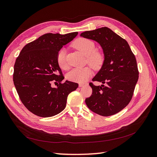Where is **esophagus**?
<instances>
[{
	"instance_id": "esophagus-1",
	"label": "esophagus",
	"mask_w": 157,
	"mask_h": 157,
	"mask_svg": "<svg viewBox=\"0 0 157 157\" xmlns=\"http://www.w3.org/2000/svg\"><path fill=\"white\" fill-rule=\"evenodd\" d=\"M86 85V84H84V83H79V84H78V86L79 87H82V86H85Z\"/></svg>"
}]
</instances>
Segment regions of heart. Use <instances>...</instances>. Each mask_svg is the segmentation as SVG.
<instances>
[{
	"label": "heart",
	"instance_id": "heart-1",
	"mask_svg": "<svg viewBox=\"0 0 157 157\" xmlns=\"http://www.w3.org/2000/svg\"><path fill=\"white\" fill-rule=\"evenodd\" d=\"M74 47L81 52L87 58V61L93 68L99 69L104 61L103 56L100 53L96 52V45L94 42L86 38H79L73 44ZM57 61L61 69L67 68L66 60V51L61 48L57 55ZM92 75V70L89 67L84 68H75L72 69L67 74V77L71 81L76 82H84Z\"/></svg>",
	"mask_w": 157,
	"mask_h": 157
}]
</instances>
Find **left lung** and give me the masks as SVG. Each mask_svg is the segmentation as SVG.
I'll list each match as a JSON object with an SVG mask.
<instances>
[{
    "label": "left lung",
    "mask_w": 157,
    "mask_h": 157,
    "mask_svg": "<svg viewBox=\"0 0 157 157\" xmlns=\"http://www.w3.org/2000/svg\"><path fill=\"white\" fill-rule=\"evenodd\" d=\"M80 36L98 42L104 56L102 66L92 78L102 84H89L92 94L86 98V104L98 115L112 116L126 107L132 98L139 78L136 59L127 41L107 27L86 31Z\"/></svg>",
    "instance_id": "8db88e82"
}]
</instances>
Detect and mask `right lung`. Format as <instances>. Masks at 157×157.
I'll return each mask as SVG.
<instances>
[{"instance_id": "add662e5", "label": "right lung", "mask_w": 157, "mask_h": 157, "mask_svg": "<svg viewBox=\"0 0 157 157\" xmlns=\"http://www.w3.org/2000/svg\"><path fill=\"white\" fill-rule=\"evenodd\" d=\"M78 32L67 34L48 33L28 44L17 57L13 74L16 91L23 104L36 116H56L65 108L67 96L78 86L64 79L57 61V55ZM53 81L59 84L53 88Z\"/></svg>"}]
</instances>
